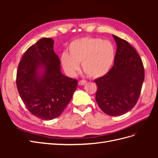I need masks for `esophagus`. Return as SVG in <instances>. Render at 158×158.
I'll return each mask as SVG.
<instances>
[{
  "instance_id": "esophagus-1",
  "label": "esophagus",
  "mask_w": 158,
  "mask_h": 158,
  "mask_svg": "<svg viewBox=\"0 0 158 158\" xmlns=\"http://www.w3.org/2000/svg\"><path fill=\"white\" fill-rule=\"evenodd\" d=\"M85 84H86V81H85V80H80V82H78V84H79V85H85Z\"/></svg>"
}]
</instances>
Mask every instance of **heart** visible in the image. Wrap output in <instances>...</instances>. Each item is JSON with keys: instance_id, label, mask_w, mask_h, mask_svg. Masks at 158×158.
Segmentation results:
<instances>
[{"instance_id": "obj_1", "label": "heart", "mask_w": 158, "mask_h": 158, "mask_svg": "<svg viewBox=\"0 0 158 158\" xmlns=\"http://www.w3.org/2000/svg\"><path fill=\"white\" fill-rule=\"evenodd\" d=\"M69 53L63 52L60 60L66 74L73 76L82 63L84 71L89 77L98 78L106 75L113 65L116 49L111 41L101 38L85 37L72 41Z\"/></svg>"}]
</instances>
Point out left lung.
<instances>
[{
	"mask_svg": "<svg viewBox=\"0 0 158 158\" xmlns=\"http://www.w3.org/2000/svg\"><path fill=\"white\" fill-rule=\"evenodd\" d=\"M117 44L115 59L111 69L95 80V99L107 114L119 116L131 110L140 97L144 80L142 59L128 43L113 35Z\"/></svg>",
	"mask_w": 158,
	"mask_h": 158,
	"instance_id": "obj_1",
	"label": "left lung"
}]
</instances>
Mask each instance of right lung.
<instances>
[{"label": "right lung", "mask_w": 158, "mask_h": 158, "mask_svg": "<svg viewBox=\"0 0 158 158\" xmlns=\"http://www.w3.org/2000/svg\"><path fill=\"white\" fill-rule=\"evenodd\" d=\"M51 38H42L25 52L18 65L16 85L27 110L42 120L58 117L70 102L78 80L60 72Z\"/></svg>", "instance_id": "1"}]
</instances>
